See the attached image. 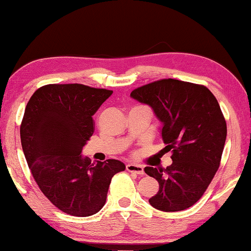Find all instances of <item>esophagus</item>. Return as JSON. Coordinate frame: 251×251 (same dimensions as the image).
I'll list each match as a JSON object with an SVG mask.
<instances>
[{"instance_id": "34e87169", "label": "esophagus", "mask_w": 251, "mask_h": 251, "mask_svg": "<svg viewBox=\"0 0 251 251\" xmlns=\"http://www.w3.org/2000/svg\"><path fill=\"white\" fill-rule=\"evenodd\" d=\"M126 171L130 172V173H136L138 175H143L144 174V168L141 165H136V164H126Z\"/></svg>"}]
</instances>
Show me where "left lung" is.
<instances>
[{
    "label": "left lung",
    "mask_w": 251,
    "mask_h": 251,
    "mask_svg": "<svg viewBox=\"0 0 251 251\" xmlns=\"http://www.w3.org/2000/svg\"><path fill=\"white\" fill-rule=\"evenodd\" d=\"M148 105L161 122L160 135L172 164L144 168L154 177L159 191L149 201L154 209L176 212L193 206L219 168L227 126L212 92L203 85L177 79H161L130 93Z\"/></svg>",
    "instance_id": "8db88e82"
}]
</instances>
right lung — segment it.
<instances>
[{"mask_svg":"<svg viewBox=\"0 0 251 251\" xmlns=\"http://www.w3.org/2000/svg\"><path fill=\"white\" fill-rule=\"evenodd\" d=\"M112 93L82 84H50L26 105L21 126L26 161L45 196L70 216L99 212L112 177L126 169L116 159L92 164L82 155L94 131L92 116Z\"/></svg>","mask_w":251,"mask_h":251,"instance_id":"obj_1","label":"right lung"}]
</instances>
